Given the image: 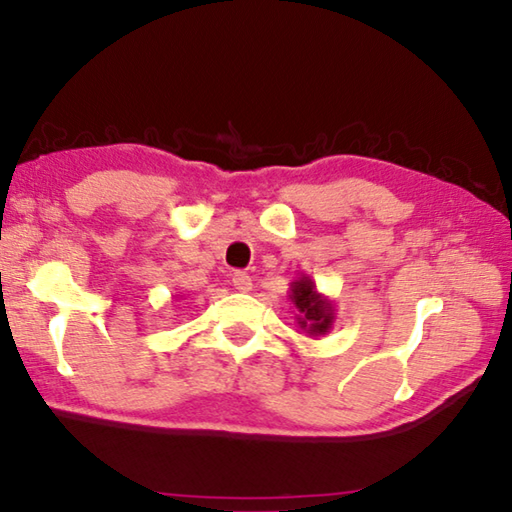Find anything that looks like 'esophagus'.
Returning a JSON list of instances; mask_svg holds the SVG:
<instances>
[{"label":"esophagus","mask_w":512,"mask_h":512,"mask_svg":"<svg viewBox=\"0 0 512 512\" xmlns=\"http://www.w3.org/2000/svg\"><path fill=\"white\" fill-rule=\"evenodd\" d=\"M232 287L241 293H248L253 291V280H250L248 273H235L232 275Z\"/></svg>","instance_id":"34e87169"}]
</instances>
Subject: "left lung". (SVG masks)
Returning a JSON list of instances; mask_svg holds the SVG:
<instances>
[{
	"label": "left lung",
	"mask_w": 512,
	"mask_h": 512,
	"mask_svg": "<svg viewBox=\"0 0 512 512\" xmlns=\"http://www.w3.org/2000/svg\"><path fill=\"white\" fill-rule=\"evenodd\" d=\"M289 298L296 307V320L302 332H307L311 339H318V336H325L334 325V302L327 296H323L316 289V282L311 280L309 275H302L298 280L291 282L289 287Z\"/></svg>",
	"instance_id": "left-lung-1"
}]
</instances>
